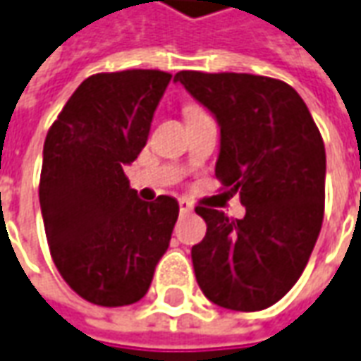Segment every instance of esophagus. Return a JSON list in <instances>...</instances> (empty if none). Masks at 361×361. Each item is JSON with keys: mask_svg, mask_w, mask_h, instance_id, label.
Here are the masks:
<instances>
[{"mask_svg": "<svg viewBox=\"0 0 361 361\" xmlns=\"http://www.w3.org/2000/svg\"><path fill=\"white\" fill-rule=\"evenodd\" d=\"M191 211H193V205L189 203L188 199H180V213L188 215V213H191Z\"/></svg>", "mask_w": 361, "mask_h": 361, "instance_id": "1", "label": "esophagus"}]
</instances>
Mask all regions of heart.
<instances>
[{
	"label": "heart",
	"instance_id": "obj_1",
	"mask_svg": "<svg viewBox=\"0 0 361 361\" xmlns=\"http://www.w3.org/2000/svg\"><path fill=\"white\" fill-rule=\"evenodd\" d=\"M197 113H201V109H197V107H188V109H185V115H188V117H191V115H197Z\"/></svg>",
	"mask_w": 361,
	"mask_h": 361
}]
</instances>
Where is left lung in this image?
Listing matches in <instances>:
<instances>
[{"label": "left lung", "instance_id": "obj_1", "mask_svg": "<svg viewBox=\"0 0 361 361\" xmlns=\"http://www.w3.org/2000/svg\"><path fill=\"white\" fill-rule=\"evenodd\" d=\"M180 82L221 127L215 176L240 195L244 219L197 207L205 238L191 248L209 301L262 311L301 277L324 216L326 154L321 133L293 87L266 75L183 70Z\"/></svg>", "mask_w": 361, "mask_h": 361}]
</instances>
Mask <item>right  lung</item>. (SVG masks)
<instances>
[{
    "label": "right lung",
    "instance_id": "obj_1",
    "mask_svg": "<svg viewBox=\"0 0 361 361\" xmlns=\"http://www.w3.org/2000/svg\"><path fill=\"white\" fill-rule=\"evenodd\" d=\"M170 80L160 70L90 75L44 140L39 199L50 256L93 305L140 301L170 246L178 201L146 203L123 172L145 148Z\"/></svg>",
    "mask_w": 361,
    "mask_h": 361
}]
</instances>
